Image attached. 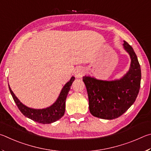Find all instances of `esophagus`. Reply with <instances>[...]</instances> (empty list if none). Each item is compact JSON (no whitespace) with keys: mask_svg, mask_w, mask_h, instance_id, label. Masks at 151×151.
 Here are the masks:
<instances>
[{"mask_svg":"<svg viewBox=\"0 0 151 151\" xmlns=\"http://www.w3.org/2000/svg\"><path fill=\"white\" fill-rule=\"evenodd\" d=\"M86 73V70L82 67H79L76 69V72H75V76L76 77L78 78H80L82 77V76Z\"/></svg>","mask_w":151,"mask_h":151,"instance_id":"1","label":"esophagus"}]
</instances>
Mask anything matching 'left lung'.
I'll use <instances>...</instances> for the list:
<instances>
[{"label":"left lung","mask_w":151,"mask_h":151,"mask_svg":"<svg viewBox=\"0 0 151 151\" xmlns=\"http://www.w3.org/2000/svg\"><path fill=\"white\" fill-rule=\"evenodd\" d=\"M123 47L130 55L129 70L122 78L112 81L83 76L89 98V111L94 117L114 119L122 115L135 101L141 86V66L130 45L124 41Z\"/></svg>","instance_id":"8db88e82"}]
</instances>
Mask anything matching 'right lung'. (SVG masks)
<instances>
[{"instance_id": "obj_1", "label": "right lung", "mask_w": 151, "mask_h": 151, "mask_svg": "<svg viewBox=\"0 0 151 151\" xmlns=\"http://www.w3.org/2000/svg\"><path fill=\"white\" fill-rule=\"evenodd\" d=\"M75 80V78L72 76L70 80L63 86L58 98L54 104L52 105L45 109H36L26 106L21 103L13 91L11 90L9 85L10 92L11 93L12 98L17 104L20 112L30 119L36 122L42 124H50L55 122L60 119L62 118L65 113V99L68 94V92L70 89V87L73 81Z\"/></svg>"}]
</instances>
